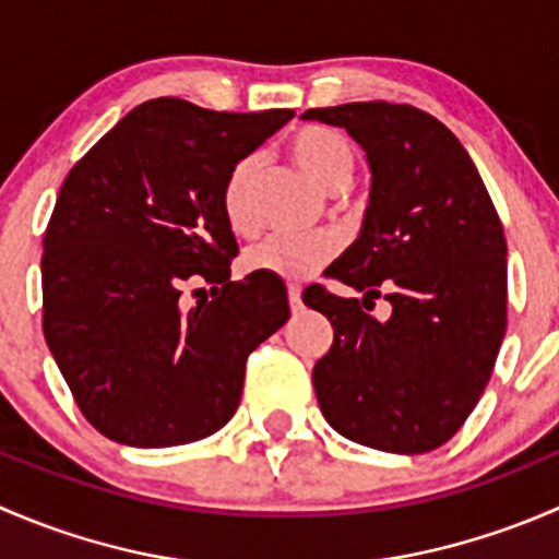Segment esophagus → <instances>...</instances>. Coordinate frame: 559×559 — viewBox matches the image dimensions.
I'll return each instance as SVG.
<instances>
[{
	"instance_id": "34e87169",
	"label": "esophagus",
	"mask_w": 559,
	"mask_h": 559,
	"mask_svg": "<svg viewBox=\"0 0 559 559\" xmlns=\"http://www.w3.org/2000/svg\"><path fill=\"white\" fill-rule=\"evenodd\" d=\"M286 295H289V308H292V313H297L302 308V292H300V286H295V284H289V289H286Z\"/></svg>"
}]
</instances>
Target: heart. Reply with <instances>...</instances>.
I'll return each instance as SVG.
<instances>
[{
  "label": "heart",
  "instance_id": "b5f03b06",
  "mask_svg": "<svg viewBox=\"0 0 559 559\" xmlns=\"http://www.w3.org/2000/svg\"><path fill=\"white\" fill-rule=\"evenodd\" d=\"M292 159L321 189L335 191L346 186L354 175L352 143L341 132L326 127H302L289 140ZM259 159L243 156L235 162L222 186V213L235 233L251 227V186L257 178ZM337 253V238L326 233L264 235L246 248L243 267L248 273H264L281 281H302L324 267Z\"/></svg>",
  "mask_w": 559,
  "mask_h": 559
}]
</instances>
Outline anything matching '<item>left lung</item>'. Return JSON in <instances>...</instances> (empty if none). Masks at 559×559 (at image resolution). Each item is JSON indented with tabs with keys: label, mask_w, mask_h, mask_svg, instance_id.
Returning <instances> with one entry per match:
<instances>
[{
	"label": "left lung",
	"mask_w": 559,
	"mask_h": 559,
	"mask_svg": "<svg viewBox=\"0 0 559 559\" xmlns=\"http://www.w3.org/2000/svg\"><path fill=\"white\" fill-rule=\"evenodd\" d=\"M343 127L373 170L362 233L308 286L335 337L313 368L321 414L348 441L394 454L443 447L476 408L509 311L506 235L476 165L436 116L403 103L311 107ZM384 296L386 322L364 308Z\"/></svg>",
	"instance_id": "left-lung-1"
}]
</instances>
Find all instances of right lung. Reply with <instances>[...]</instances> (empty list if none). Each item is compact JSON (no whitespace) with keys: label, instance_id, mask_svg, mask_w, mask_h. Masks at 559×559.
Masks as SVG:
<instances>
[{"label":"right lung","instance_id":"1","mask_svg":"<svg viewBox=\"0 0 559 559\" xmlns=\"http://www.w3.org/2000/svg\"><path fill=\"white\" fill-rule=\"evenodd\" d=\"M295 110L218 112L159 97L75 162L43 238V332L78 408L127 447L200 441L233 419L248 354L289 319L281 278L229 281L235 162ZM186 280L212 300L186 309Z\"/></svg>","mask_w":559,"mask_h":559}]
</instances>
